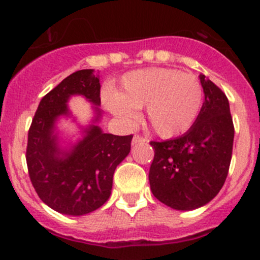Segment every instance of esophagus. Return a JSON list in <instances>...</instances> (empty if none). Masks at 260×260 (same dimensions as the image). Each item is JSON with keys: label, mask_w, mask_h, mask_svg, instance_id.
<instances>
[{"label": "esophagus", "mask_w": 260, "mask_h": 260, "mask_svg": "<svg viewBox=\"0 0 260 260\" xmlns=\"http://www.w3.org/2000/svg\"><path fill=\"white\" fill-rule=\"evenodd\" d=\"M142 142H146V138L140 135H136L132 140V145H137V143H142Z\"/></svg>", "instance_id": "obj_1"}]
</instances>
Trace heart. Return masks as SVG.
<instances>
[{"instance_id": "b5f03b06", "label": "heart", "mask_w": 260, "mask_h": 260, "mask_svg": "<svg viewBox=\"0 0 260 260\" xmlns=\"http://www.w3.org/2000/svg\"><path fill=\"white\" fill-rule=\"evenodd\" d=\"M104 103L124 122L137 118V108L147 107V117L161 137H175L190 129L204 101L203 85L191 73L169 68L129 72L120 80V90H108Z\"/></svg>"}]
</instances>
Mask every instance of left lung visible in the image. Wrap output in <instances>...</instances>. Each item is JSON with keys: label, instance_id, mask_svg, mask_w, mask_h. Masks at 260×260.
<instances>
[{"label": "left lung", "instance_id": "left-lung-1", "mask_svg": "<svg viewBox=\"0 0 260 260\" xmlns=\"http://www.w3.org/2000/svg\"><path fill=\"white\" fill-rule=\"evenodd\" d=\"M205 101L192 127L174 140L151 141L154 157L149 185L158 201L176 210H193L219 193L232 161L234 124L229 101L200 75Z\"/></svg>", "mask_w": 260, "mask_h": 260}]
</instances>
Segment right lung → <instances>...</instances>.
<instances>
[{
    "label": "right lung",
    "instance_id": "obj_1",
    "mask_svg": "<svg viewBox=\"0 0 260 260\" xmlns=\"http://www.w3.org/2000/svg\"><path fill=\"white\" fill-rule=\"evenodd\" d=\"M73 94L101 104V83L93 70L73 73L41 99L28 129L26 164L39 198L55 211L78 216L108 200L115 167L129 153L133 135L114 136L91 125L84 140L60 157L52 129L57 117L68 114Z\"/></svg>",
    "mask_w": 260,
    "mask_h": 260
}]
</instances>
